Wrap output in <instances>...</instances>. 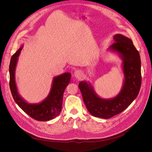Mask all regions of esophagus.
<instances>
[{"instance_id": "1", "label": "esophagus", "mask_w": 152, "mask_h": 152, "mask_svg": "<svg viewBox=\"0 0 152 152\" xmlns=\"http://www.w3.org/2000/svg\"><path fill=\"white\" fill-rule=\"evenodd\" d=\"M74 77L77 79H79L83 75V73H82V72L80 70H77L74 72Z\"/></svg>"}]
</instances>
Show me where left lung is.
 <instances>
[{"label": "left lung", "instance_id": "obj_1", "mask_svg": "<svg viewBox=\"0 0 152 152\" xmlns=\"http://www.w3.org/2000/svg\"><path fill=\"white\" fill-rule=\"evenodd\" d=\"M114 43L108 50L117 53L122 60L124 80L122 89L115 97L100 98L89 82L81 81L79 89L89 112L94 117L108 119L122 112L139 94L141 84V59L139 52L130 39L122 34L113 36Z\"/></svg>", "mask_w": 152, "mask_h": 152}]
</instances>
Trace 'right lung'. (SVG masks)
<instances>
[{
  "label": "right lung",
  "mask_w": 152,
  "mask_h": 152,
  "mask_svg": "<svg viewBox=\"0 0 152 152\" xmlns=\"http://www.w3.org/2000/svg\"><path fill=\"white\" fill-rule=\"evenodd\" d=\"M23 45L15 54L12 55L10 65V86L12 96L16 103L23 111L37 121H48L56 117L61 111L63 93L70 83V73L63 74L53 78L51 89L44 100L38 103H29L18 93L15 81V70Z\"/></svg>",
  "instance_id": "add662e5"
}]
</instances>
